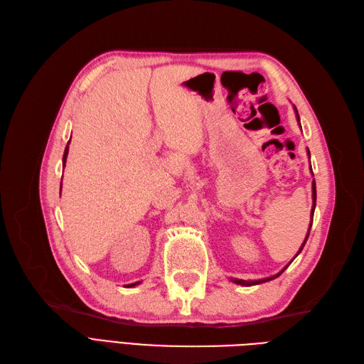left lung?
I'll use <instances>...</instances> for the list:
<instances>
[{
    "instance_id": "obj_1",
    "label": "left lung",
    "mask_w": 364,
    "mask_h": 364,
    "mask_svg": "<svg viewBox=\"0 0 364 364\" xmlns=\"http://www.w3.org/2000/svg\"><path fill=\"white\" fill-rule=\"evenodd\" d=\"M296 109V107H294ZM296 117H297V121H299V114H297V111H296ZM301 124V123H299ZM308 155H310V151H308ZM314 208H316V182L313 181V208H311V223H310V228H308V232H306V237H305V240H304V243H302V246H301V249H299V252H297L296 253V257L297 255H299V253H301V250L304 249V246H305V243H306V240H308V235H310V230H311V225H313V215H314ZM294 257V258H296ZM293 258V259H294ZM293 259L287 264V266H285L278 274H273V277H270V278H264V279H257V281H245V279H237V278H232V279H230V281H232V282H235V284H240V285H245V287H250V285H257V284H262V282H267V281H272V279H274V278H278L279 277V274L285 270V269H287L289 266H290V264L293 262Z\"/></svg>"
}]
</instances>
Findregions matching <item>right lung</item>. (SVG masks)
I'll use <instances>...</instances> for the list:
<instances>
[{"label": "right lung", "instance_id": "obj_1", "mask_svg": "<svg viewBox=\"0 0 364 364\" xmlns=\"http://www.w3.org/2000/svg\"><path fill=\"white\" fill-rule=\"evenodd\" d=\"M68 144H70V141H68ZM67 156H68V146L65 147V153H63V159H62V162H63V167H65V162H67ZM60 191H62V182H60ZM139 282H134V284H129L127 287H135V285H138Z\"/></svg>", "mask_w": 364, "mask_h": 364}]
</instances>
